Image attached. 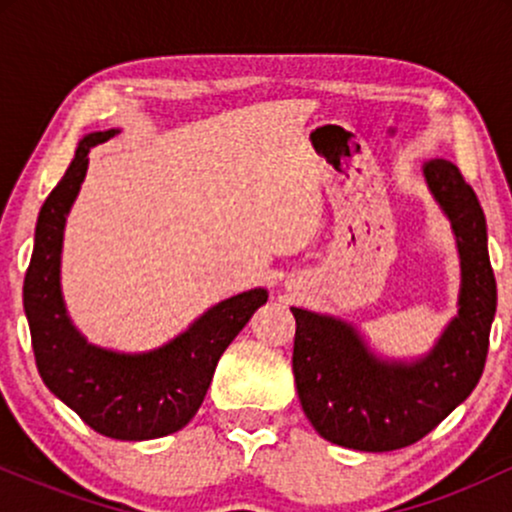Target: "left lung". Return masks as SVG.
I'll return each mask as SVG.
<instances>
[{"instance_id": "8db88e82", "label": "left lung", "mask_w": 512, "mask_h": 512, "mask_svg": "<svg viewBox=\"0 0 512 512\" xmlns=\"http://www.w3.org/2000/svg\"><path fill=\"white\" fill-rule=\"evenodd\" d=\"M424 175L452 223L462 267L460 310L436 346L409 363L383 361L349 322L291 308L298 399L315 431L342 448H407L472 395L484 373L496 315L484 209L455 163L433 158Z\"/></svg>"}]
</instances>
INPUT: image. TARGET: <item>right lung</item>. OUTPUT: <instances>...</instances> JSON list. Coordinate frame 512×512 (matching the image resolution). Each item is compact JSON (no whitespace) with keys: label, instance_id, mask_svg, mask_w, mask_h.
I'll return each instance as SVG.
<instances>
[{"label":"right lung","instance_id":"right-lung-1","mask_svg":"<svg viewBox=\"0 0 512 512\" xmlns=\"http://www.w3.org/2000/svg\"><path fill=\"white\" fill-rule=\"evenodd\" d=\"M115 134L117 129L86 134L64 178L45 199L23 279V310L31 327L35 366L52 395L101 436L151 440L190 424L221 354L252 313L267 303V291L252 289L226 298L173 342L146 354H117L81 337L60 289L64 223L86 178L88 151Z\"/></svg>","mask_w":512,"mask_h":512}]
</instances>
